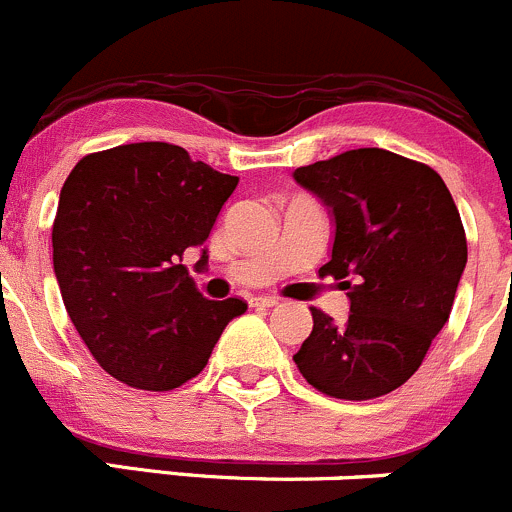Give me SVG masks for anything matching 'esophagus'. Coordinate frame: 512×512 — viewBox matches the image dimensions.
<instances>
[{
	"instance_id": "1",
	"label": "esophagus",
	"mask_w": 512,
	"mask_h": 512,
	"mask_svg": "<svg viewBox=\"0 0 512 512\" xmlns=\"http://www.w3.org/2000/svg\"><path fill=\"white\" fill-rule=\"evenodd\" d=\"M251 304L261 306V309H271V306L279 304V299H274V296H259V299H253Z\"/></svg>"
}]
</instances>
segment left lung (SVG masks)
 <instances>
[{
    "instance_id": "obj_1",
    "label": "left lung",
    "mask_w": 512,
    "mask_h": 512,
    "mask_svg": "<svg viewBox=\"0 0 512 512\" xmlns=\"http://www.w3.org/2000/svg\"><path fill=\"white\" fill-rule=\"evenodd\" d=\"M294 180L332 211V259L319 274L349 296L342 324L311 309L296 367L329 397H382L420 369L450 319L467 264L460 213L430 165L382 148L304 165Z\"/></svg>"
}]
</instances>
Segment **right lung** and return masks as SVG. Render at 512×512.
<instances>
[{"label": "right lung", "instance_id": "add662e5", "mask_svg": "<svg viewBox=\"0 0 512 512\" xmlns=\"http://www.w3.org/2000/svg\"><path fill=\"white\" fill-rule=\"evenodd\" d=\"M236 186L170 143L90 153L67 175L52 223L57 284L95 362L128 387L186 384L246 311L241 299H206L180 264Z\"/></svg>", "mask_w": 512, "mask_h": 512}]
</instances>
